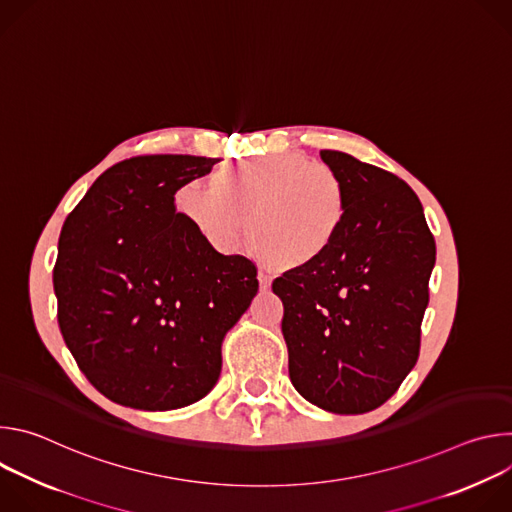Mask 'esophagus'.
<instances>
[{"label":"esophagus","mask_w":512,"mask_h":512,"mask_svg":"<svg viewBox=\"0 0 512 512\" xmlns=\"http://www.w3.org/2000/svg\"><path fill=\"white\" fill-rule=\"evenodd\" d=\"M257 279H259V285H261L263 289H267V287L271 285V275H269L265 269H259V271H257Z\"/></svg>","instance_id":"1"}]
</instances>
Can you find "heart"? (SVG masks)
<instances>
[{
    "label": "heart",
    "instance_id": "heart-1",
    "mask_svg": "<svg viewBox=\"0 0 512 512\" xmlns=\"http://www.w3.org/2000/svg\"><path fill=\"white\" fill-rule=\"evenodd\" d=\"M180 208L218 251L239 247L249 214L253 249L261 259L304 265L334 243L348 202L340 178L302 156H267L216 176V186L190 182Z\"/></svg>",
    "mask_w": 512,
    "mask_h": 512
}]
</instances>
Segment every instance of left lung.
<instances>
[{
	"label": "left lung",
	"mask_w": 512,
	"mask_h": 512,
	"mask_svg": "<svg viewBox=\"0 0 512 512\" xmlns=\"http://www.w3.org/2000/svg\"><path fill=\"white\" fill-rule=\"evenodd\" d=\"M320 158L346 190V218L318 259L273 281L296 391L340 415L381 407L415 367L435 241L417 194L344 152Z\"/></svg>",
	"instance_id": "left-lung-1"
}]
</instances>
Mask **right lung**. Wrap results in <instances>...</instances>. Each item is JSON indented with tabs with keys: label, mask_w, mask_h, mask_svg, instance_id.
<instances>
[{
	"label": "right lung",
	"mask_w": 512,
	"mask_h": 512,
	"mask_svg": "<svg viewBox=\"0 0 512 512\" xmlns=\"http://www.w3.org/2000/svg\"><path fill=\"white\" fill-rule=\"evenodd\" d=\"M218 158L137 156L103 172L58 239V326L107 399L170 411L218 381L227 332L251 306L257 267L218 253L174 194Z\"/></svg>",
	"instance_id": "add662e5"
}]
</instances>
